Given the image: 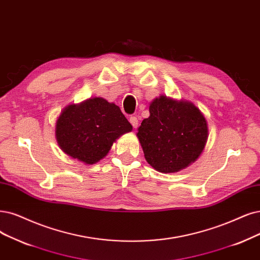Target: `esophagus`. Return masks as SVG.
<instances>
[{"instance_id": "1", "label": "esophagus", "mask_w": 260, "mask_h": 260, "mask_svg": "<svg viewBox=\"0 0 260 260\" xmlns=\"http://www.w3.org/2000/svg\"><path fill=\"white\" fill-rule=\"evenodd\" d=\"M129 122L133 125L134 128H136L138 126V119H137V117H135V115H133V117L129 118Z\"/></svg>"}]
</instances>
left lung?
Returning <instances> with one entry per match:
<instances>
[{
	"label": "left lung",
	"instance_id": "obj_1",
	"mask_svg": "<svg viewBox=\"0 0 260 260\" xmlns=\"http://www.w3.org/2000/svg\"><path fill=\"white\" fill-rule=\"evenodd\" d=\"M150 117L137 136L149 164L160 172H177L195 161L208 139L205 117L193 104L166 96L153 101Z\"/></svg>",
	"mask_w": 260,
	"mask_h": 260
}]
</instances>
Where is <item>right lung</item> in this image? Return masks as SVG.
I'll use <instances>...</instances> for the list:
<instances>
[{"instance_id":"right-lung-1","label":"right lung","mask_w":260,"mask_h":260,"mask_svg":"<svg viewBox=\"0 0 260 260\" xmlns=\"http://www.w3.org/2000/svg\"><path fill=\"white\" fill-rule=\"evenodd\" d=\"M133 129L117 105L102 98L66 107L56 121L60 148L85 164H94L112 147L115 139Z\"/></svg>"}]
</instances>
